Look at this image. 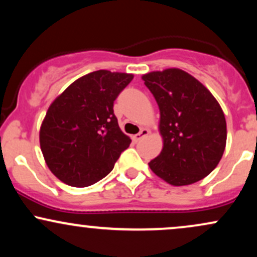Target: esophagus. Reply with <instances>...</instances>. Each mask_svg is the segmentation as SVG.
Segmentation results:
<instances>
[{
    "label": "esophagus",
    "instance_id": "34e87169",
    "mask_svg": "<svg viewBox=\"0 0 257 257\" xmlns=\"http://www.w3.org/2000/svg\"><path fill=\"white\" fill-rule=\"evenodd\" d=\"M150 134V131L149 129H146V128H143L140 131V133H139V134H135V135H133V140L134 141H139V140H141V139L143 138H145V137H147V135Z\"/></svg>",
    "mask_w": 257,
    "mask_h": 257
}]
</instances>
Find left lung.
<instances>
[{
	"instance_id": "1",
	"label": "left lung",
	"mask_w": 257,
	"mask_h": 257,
	"mask_svg": "<svg viewBox=\"0 0 257 257\" xmlns=\"http://www.w3.org/2000/svg\"><path fill=\"white\" fill-rule=\"evenodd\" d=\"M159 107L163 149L149 163L158 178L173 186L194 184L219 164L226 147L222 108L192 75L172 67L143 75Z\"/></svg>"
}]
</instances>
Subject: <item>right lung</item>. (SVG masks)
Here are the masks:
<instances>
[{"label":"right lung","mask_w":257,"mask_h":257,"mask_svg":"<svg viewBox=\"0 0 257 257\" xmlns=\"http://www.w3.org/2000/svg\"><path fill=\"white\" fill-rule=\"evenodd\" d=\"M133 78V73L108 70L90 72L48 107L40 128L41 151L47 167L64 184H95L131 145L113 113V101Z\"/></svg>","instance_id":"obj_1"}]
</instances>
